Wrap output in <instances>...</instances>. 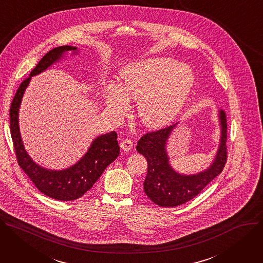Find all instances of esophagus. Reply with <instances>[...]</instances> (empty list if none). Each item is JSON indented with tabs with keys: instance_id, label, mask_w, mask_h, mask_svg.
Returning <instances> with one entry per match:
<instances>
[{
	"instance_id": "1",
	"label": "esophagus",
	"mask_w": 263,
	"mask_h": 263,
	"mask_svg": "<svg viewBox=\"0 0 263 263\" xmlns=\"http://www.w3.org/2000/svg\"><path fill=\"white\" fill-rule=\"evenodd\" d=\"M134 146L133 144V141L130 139H125V140H122L121 143H120V147L123 152H129Z\"/></svg>"
}]
</instances>
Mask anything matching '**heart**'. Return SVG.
Segmentation results:
<instances>
[{"label":"heart","mask_w":263,"mask_h":263,"mask_svg":"<svg viewBox=\"0 0 263 263\" xmlns=\"http://www.w3.org/2000/svg\"><path fill=\"white\" fill-rule=\"evenodd\" d=\"M120 87L107 85L105 101L115 117L124 116L128 99L138 100L141 122L160 128L177 118L183 109L193 84L192 72L171 58H151L123 68Z\"/></svg>","instance_id":"b5f03b06"}]
</instances>
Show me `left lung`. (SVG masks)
Here are the masks:
<instances>
[{"label": "left lung", "instance_id": "obj_1", "mask_svg": "<svg viewBox=\"0 0 263 263\" xmlns=\"http://www.w3.org/2000/svg\"><path fill=\"white\" fill-rule=\"evenodd\" d=\"M221 139L216 158L206 171L195 176H181L168 163L165 144L176 124L148 132L137 143V151L147 161V174L144 192L160 207H177L194 198L222 171L227 159V120L223 110L219 111Z\"/></svg>", "mask_w": 263, "mask_h": 263}]
</instances>
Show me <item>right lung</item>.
I'll use <instances>...</instances> for the list:
<instances>
[{
	"label": "right lung",
	"mask_w": 263,
	"mask_h": 263,
	"mask_svg": "<svg viewBox=\"0 0 263 263\" xmlns=\"http://www.w3.org/2000/svg\"><path fill=\"white\" fill-rule=\"evenodd\" d=\"M76 50V47L61 46L49 51L31 71L29 77L22 81L9 109L10 134L18 166L42 193L58 200H74L81 197L93 187L104 169L117 159L120 153L117 141L118 136L116 132H111L95 139L90 149L77 164L66 170L53 171L36 165L29 158L23 146L18 129V107L31 76L46 70L54 62L60 60L63 54Z\"/></svg>",
	"instance_id": "right-lung-1"
}]
</instances>
